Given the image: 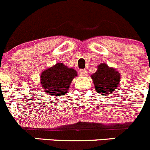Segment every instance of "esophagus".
Returning <instances> with one entry per match:
<instances>
[{"mask_svg":"<svg viewBox=\"0 0 150 150\" xmlns=\"http://www.w3.org/2000/svg\"><path fill=\"white\" fill-rule=\"evenodd\" d=\"M79 72L81 76H87L88 75V71L86 69H81Z\"/></svg>","mask_w":150,"mask_h":150,"instance_id":"esophagus-1","label":"esophagus"}]
</instances>
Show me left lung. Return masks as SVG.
<instances>
[{"label": "left lung", "mask_w": 150, "mask_h": 150, "mask_svg": "<svg viewBox=\"0 0 150 150\" xmlns=\"http://www.w3.org/2000/svg\"><path fill=\"white\" fill-rule=\"evenodd\" d=\"M91 77L97 93L104 96H109L115 91L120 81V72L105 63L99 64L96 72Z\"/></svg>", "instance_id": "8db88e82"}]
</instances>
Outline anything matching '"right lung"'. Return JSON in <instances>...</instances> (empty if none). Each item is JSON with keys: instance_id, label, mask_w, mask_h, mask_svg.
I'll return each instance as SVG.
<instances>
[{"instance_id": "add662e5", "label": "right lung", "mask_w": 150, "mask_h": 150, "mask_svg": "<svg viewBox=\"0 0 150 150\" xmlns=\"http://www.w3.org/2000/svg\"><path fill=\"white\" fill-rule=\"evenodd\" d=\"M77 72L72 68L64 65L63 63H57L42 72L40 83L42 88L50 96H62L67 93L69 86Z\"/></svg>"}]
</instances>
